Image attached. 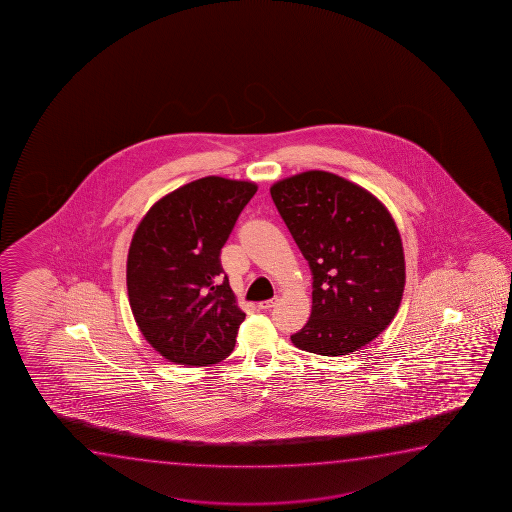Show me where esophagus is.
<instances>
[{
	"label": "esophagus",
	"instance_id": "1",
	"mask_svg": "<svg viewBox=\"0 0 512 512\" xmlns=\"http://www.w3.org/2000/svg\"><path fill=\"white\" fill-rule=\"evenodd\" d=\"M278 302V297H274V299H267V301H262L257 304L259 306V309H269L273 308L274 304Z\"/></svg>",
	"mask_w": 512,
	"mask_h": 512
}]
</instances>
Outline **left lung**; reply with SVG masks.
I'll list each match as a JSON object with an SVG mask.
<instances>
[{
	"mask_svg": "<svg viewBox=\"0 0 512 512\" xmlns=\"http://www.w3.org/2000/svg\"><path fill=\"white\" fill-rule=\"evenodd\" d=\"M271 197L313 274L311 316L292 343L325 357L360 350L392 323L406 285L390 211L357 183L316 169L274 183Z\"/></svg>",
	"mask_w": 512,
	"mask_h": 512,
	"instance_id": "obj_1",
	"label": "left lung"
}]
</instances>
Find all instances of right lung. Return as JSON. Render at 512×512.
Instances as JSON below:
<instances>
[{"mask_svg":"<svg viewBox=\"0 0 512 512\" xmlns=\"http://www.w3.org/2000/svg\"><path fill=\"white\" fill-rule=\"evenodd\" d=\"M257 185L204 176L147 211L127 253V295L148 344L175 364L206 367L231 355L245 313L220 250Z\"/></svg>","mask_w":512,"mask_h":512,"instance_id":"add662e5","label":"right lung"}]
</instances>
